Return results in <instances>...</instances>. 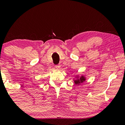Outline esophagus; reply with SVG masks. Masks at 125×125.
<instances>
[{"mask_svg":"<svg viewBox=\"0 0 125 125\" xmlns=\"http://www.w3.org/2000/svg\"><path fill=\"white\" fill-rule=\"evenodd\" d=\"M55 67L57 69H58H58H59L61 68V66H59V65H55Z\"/></svg>","mask_w":125,"mask_h":125,"instance_id":"esophagus-1","label":"esophagus"}]
</instances>
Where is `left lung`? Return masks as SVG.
<instances>
[{
  "label": "left lung",
  "mask_w": 125,
  "mask_h": 125,
  "mask_svg": "<svg viewBox=\"0 0 125 125\" xmlns=\"http://www.w3.org/2000/svg\"><path fill=\"white\" fill-rule=\"evenodd\" d=\"M85 81V78L83 76H81L79 79V77H77V79L74 80V83L76 85H79L80 83H83V81Z\"/></svg>",
  "instance_id": "left-lung-1"
}]
</instances>
